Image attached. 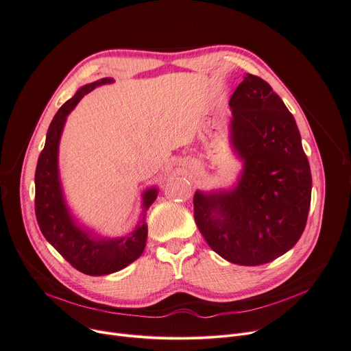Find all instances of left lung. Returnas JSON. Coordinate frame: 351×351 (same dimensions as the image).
<instances>
[{
  "label": "left lung",
  "mask_w": 351,
  "mask_h": 351,
  "mask_svg": "<svg viewBox=\"0 0 351 351\" xmlns=\"http://www.w3.org/2000/svg\"><path fill=\"white\" fill-rule=\"evenodd\" d=\"M230 108V143L242 169L230 189L196 190L195 219L221 258L259 266L301 238L311 204V168L294 116L266 81L246 74Z\"/></svg>",
  "instance_id": "1"
}]
</instances>
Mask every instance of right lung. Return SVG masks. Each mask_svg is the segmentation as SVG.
<instances>
[{
    "label": "right lung",
    "instance_id": "1",
    "mask_svg": "<svg viewBox=\"0 0 351 351\" xmlns=\"http://www.w3.org/2000/svg\"><path fill=\"white\" fill-rule=\"evenodd\" d=\"M112 82L113 78H102L86 84L58 109L49 125L46 144L39 156L35 173V211L42 234L73 267L88 276L112 274L141 256L148 234L145 211L158 196L156 186L144 190L140 222L130 234L117 238L102 237L95 230L80 224L67 204L58 169V147L67 116L84 98V95Z\"/></svg>",
    "mask_w": 351,
    "mask_h": 351
}]
</instances>
